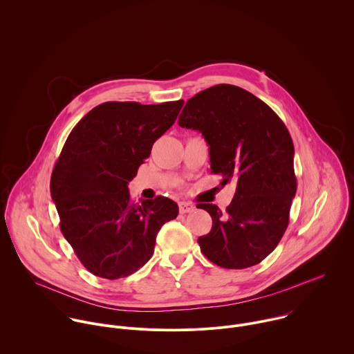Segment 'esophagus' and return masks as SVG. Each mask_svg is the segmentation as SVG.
<instances>
[{"mask_svg":"<svg viewBox=\"0 0 354 354\" xmlns=\"http://www.w3.org/2000/svg\"><path fill=\"white\" fill-rule=\"evenodd\" d=\"M178 209H180V213L185 214V213L194 212L195 206H194L191 202H180V203H178Z\"/></svg>","mask_w":354,"mask_h":354,"instance_id":"obj_1","label":"esophagus"}]
</instances>
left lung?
<instances>
[{
    "label": "left lung",
    "instance_id": "left-lung-1",
    "mask_svg": "<svg viewBox=\"0 0 354 354\" xmlns=\"http://www.w3.org/2000/svg\"><path fill=\"white\" fill-rule=\"evenodd\" d=\"M178 124L202 133L210 170L236 184L225 213L199 203L213 225L199 236L202 253L224 268H248L281 241L296 194L293 142L278 115L249 91L217 84L187 101Z\"/></svg>",
    "mask_w": 354,
    "mask_h": 354
}]
</instances>
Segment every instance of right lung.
Instances as JSON below:
<instances>
[{
    "label": "right lung",
    "mask_w": 354,
    "mask_h": 354,
    "mask_svg": "<svg viewBox=\"0 0 354 354\" xmlns=\"http://www.w3.org/2000/svg\"><path fill=\"white\" fill-rule=\"evenodd\" d=\"M183 105L104 102L69 134L53 170L51 196L64 236L94 275L136 272L152 257L162 225L177 217L176 202L156 196L136 203L127 184Z\"/></svg>",
    "instance_id": "right-lung-1"
}]
</instances>
